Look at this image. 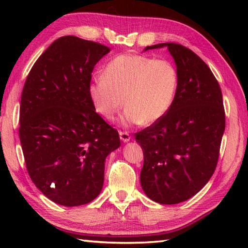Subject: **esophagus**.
Instances as JSON below:
<instances>
[{
	"instance_id": "1",
	"label": "esophagus",
	"mask_w": 248,
	"mask_h": 248,
	"mask_svg": "<svg viewBox=\"0 0 248 248\" xmlns=\"http://www.w3.org/2000/svg\"><path fill=\"white\" fill-rule=\"evenodd\" d=\"M119 138L121 140L124 141V143H127V141L130 140L131 136L128 132H125V131H119Z\"/></svg>"
}]
</instances>
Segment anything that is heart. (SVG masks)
<instances>
[{
    "instance_id": "obj_1",
    "label": "heart",
    "mask_w": 248,
    "mask_h": 248,
    "mask_svg": "<svg viewBox=\"0 0 248 248\" xmlns=\"http://www.w3.org/2000/svg\"><path fill=\"white\" fill-rule=\"evenodd\" d=\"M178 88L175 66L165 59L121 54L110 60L88 87L96 112L113 120L123 105L124 124H152L170 110Z\"/></svg>"
}]
</instances>
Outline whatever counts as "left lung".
Instances as JSON below:
<instances>
[{"mask_svg":"<svg viewBox=\"0 0 248 248\" xmlns=\"http://www.w3.org/2000/svg\"><path fill=\"white\" fill-rule=\"evenodd\" d=\"M167 46L175 60L178 88L164 117L135 133L144 152L140 184L150 199L162 204L182 202L197 194L217 168L225 131L219 84L208 65L186 46Z\"/></svg>","mask_w":248,"mask_h":248,"instance_id":"8db88e82","label":"left lung"}]
</instances>
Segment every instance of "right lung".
I'll use <instances>...</instances> for the list:
<instances>
[{
	"label": "right lung",
	"instance_id": "right-lung-1",
	"mask_svg": "<svg viewBox=\"0 0 248 248\" xmlns=\"http://www.w3.org/2000/svg\"><path fill=\"white\" fill-rule=\"evenodd\" d=\"M109 49L62 36L29 73L20 103L19 136L26 170L44 195L66 207L101 192L104 162L120 146L117 130L93 108L92 72Z\"/></svg>",
	"mask_w": 248,
	"mask_h": 248
}]
</instances>
